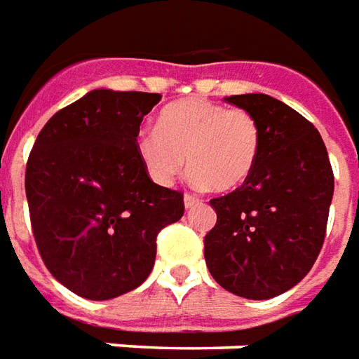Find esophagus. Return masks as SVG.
<instances>
[{"label": "esophagus", "instance_id": "obj_1", "mask_svg": "<svg viewBox=\"0 0 359 359\" xmlns=\"http://www.w3.org/2000/svg\"><path fill=\"white\" fill-rule=\"evenodd\" d=\"M184 203H185V208H193V207H197V205H201L203 199H199L197 195H191V193H185Z\"/></svg>", "mask_w": 359, "mask_h": 359}]
</instances>
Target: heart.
Masks as SVG:
<instances>
[{
  "label": "heart",
  "mask_w": 359,
  "mask_h": 359,
  "mask_svg": "<svg viewBox=\"0 0 359 359\" xmlns=\"http://www.w3.org/2000/svg\"><path fill=\"white\" fill-rule=\"evenodd\" d=\"M261 143V126L251 111L185 98L160 111L156 129L139 131L135 152L154 184H174L187 158L197 184L226 193L253 174Z\"/></svg>",
  "instance_id": "obj_1"
}]
</instances>
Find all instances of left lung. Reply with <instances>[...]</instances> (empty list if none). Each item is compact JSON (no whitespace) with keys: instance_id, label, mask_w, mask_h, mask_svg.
<instances>
[{"instance_id":"left-lung-1","label":"left lung","mask_w":359,"mask_h":359,"mask_svg":"<svg viewBox=\"0 0 359 359\" xmlns=\"http://www.w3.org/2000/svg\"><path fill=\"white\" fill-rule=\"evenodd\" d=\"M251 111L263 143L249 180L210 199L216 224L205 236L212 278L248 299H269L296 286L325 241L334 175L311 121L266 94L226 98Z\"/></svg>"}]
</instances>
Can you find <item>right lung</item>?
Listing matches in <instances>:
<instances>
[{"label": "right lung", "mask_w": 359, "mask_h": 359, "mask_svg": "<svg viewBox=\"0 0 359 359\" xmlns=\"http://www.w3.org/2000/svg\"><path fill=\"white\" fill-rule=\"evenodd\" d=\"M156 93L90 90L55 111L29 154L25 189L46 269L86 299L141 286L156 236L184 216V193L152 182L135 152Z\"/></svg>", "instance_id": "obj_1"}]
</instances>
